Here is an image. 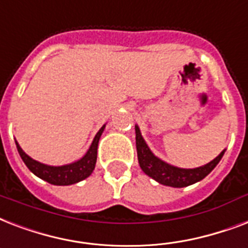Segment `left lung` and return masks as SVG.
Listing matches in <instances>:
<instances>
[{
  "label": "left lung",
  "instance_id": "left-lung-1",
  "mask_svg": "<svg viewBox=\"0 0 248 248\" xmlns=\"http://www.w3.org/2000/svg\"><path fill=\"white\" fill-rule=\"evenodd\" d=\"M136 147H137L138 163L145 174L159 184L170 186V187H185V186L193 185L195 182H199L214 170L215 167L221 160L222 155L225 154V150H222L214 160L198 168H180V167L172 166L170 163L158 158L150 150V147L147 146L142 137L138 125H136Z\"/></svg>",
  "mask_w": 248,
  "mask_h": 248
}]
</instances>
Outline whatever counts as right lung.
I'll list each match as a JSON object with an SVG mask.
<instances>
[{
  "mask_svg": "<svg viewBox=\"0 0 248 248\" xmlns=\"http://www.w3.org/2000/svg\"><path fill=\"white\" fill-rule=\"evenodd\" d=\"M105 128H106V124L101 126V129L98 130L93 142H92V145H90V147L82 158H80L76 162L64 164V166H49V164L37 162V160L32 159L30 155H27L23 151L18 142L15 141V143H16V149H18L19 155H20L24 164L37 177H40L44 181L49 182L51 185H74L76 182L85 180L86 177H89L90 174L93 173L94 168H95V163H97L98 142H99V138L102 136Z\"/></svg>",
  "mask_w": 248,
  "mask_h": 248,
  "instance_id": "right-lung-1",
  "label": "right lung"
}]
</instances>
